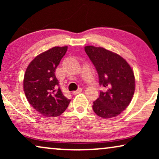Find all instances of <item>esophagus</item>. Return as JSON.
<instances>
[{
    "label": "esophagus",
    "instance_id": "34e87169",
    "mask_svg": "<svg viewBox=\"0 0 159 159\" xmlns=\"http://www.w3.org/2000/svg\"><path fill=\"white\" fill-rule=\"evenodd\" d=\"M81 92H82V88H79V89H78L77 90H76V91H73V92L71 93H72V95H77V94H79V93H80Z\"/></svg>",
    "mask_w": 159,
    "mask_h": 159
}]
</instances>
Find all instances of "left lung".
<instances>
[{"label": "left lung", "instance_id": "left-lung-1", "mask_svg": "<svg viewBox=\"0 0 159 159\" xmlns=\"http://www.w3.org/2000/svg\"><path fill=\"white\" fill-rule=\"evenodd\" d=\"M84 51L96 69L100 86L105 88V91H101L98 98L93 102V111L104 119L118 116L133 97V71L122 57L103 48L88 45Z\"/></svg>", "mask_w": 159, "mask_h": 159}]
</instances>
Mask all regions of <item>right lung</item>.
I'll return each mask as SVG.
<instances>
[{
  "label": "right lung",
  "instance_id": "obj_1",
  "mask_svg": "<svg viewBox=\"0 0 159 159\" xmlns=\"http://www.w3.org/2000/svg\"><path fill=\"white\" fill-rule=\"evenodd\" d=\"M67 46L53 47L36 56L27 68L24 90L27 101L43 116H58L71 100L61 90L55 71L66 53Z\"/></svg>",
  "mask_w": 159,
  "mask_h": 159
}]
</instances>
